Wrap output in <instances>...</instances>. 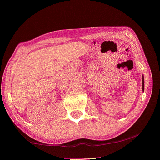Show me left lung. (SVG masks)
Returning a JSON list of instances; mask_svg holds the SVG:
<instances>
[{
    "instance_id": "8db88e82",
    "label": "left lung",
    "mask_w": 160,
    "mask_h": 160,
    "mask_svg": "<svg viewBox=\"0 0 160 160\" xmlns=\"http://www.w3.org/2000/svg\"><path fill=\"white\" fill-rule=\"evenodd\" d=\"M142 91L144 92V76H142Z\"/></svg>"
}]
</instances>
